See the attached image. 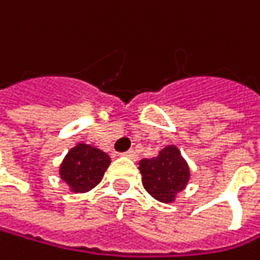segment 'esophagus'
<instances>
[{
    "instance_id": "obj_1",
    "label": "esophagus",
    "mask_w": 260,
    "mask_h": 260,
    "mask_svg": "<svg viewBox=\"0 0 260 260\" xmlns=\"http://www.w3.org/2000/svg\"><path fill=\"white\" fill-rule=\"evenodd\" d=\"M124 157H127V158H131V160H137V152L134 151V149H129L127 152H124L123 154Z\"/></svg>"
}]
</instances>
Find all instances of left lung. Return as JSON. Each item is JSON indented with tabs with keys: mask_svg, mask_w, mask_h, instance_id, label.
I'll use <instances>...</instances> for the list:
<instances>
[{
	"mask_svg": "<svg viewBox=\"0 0 260 260\" xmlns=\"http://www.w3.org/2000/svg\"><path fill=\"white\" fill-rule=\"evenodd\" d=\"M140 174L145 189L161 203H172L189 181V168L175 146L165 148L157 158L142 160Z\"/></svg>",
	"mask_w": 260,
	"mask_h": 260,
	"instance_id": "obj_1",
	"label": "left lung"
}]
</instances>
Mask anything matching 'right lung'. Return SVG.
I'll list each match as a JSON object with an SVG mask.
<instances>
[{
    "mask_svg": "<svg viewBox=\"0 0 260 260\" xmlns=\"http://www.w3.org/2000/svg\"><path fill=\"white\" fill-rule=\"evenodd\" d=\"M109 163L111 160L105 152L88 145H77L60 165V178L74 192H86L100 183Z\"/></svg>",
    "mask_w": 260,
    "mask_h": 260,
    "instance_id": "right-lung-1",
    "label": "right lung"
}]
</instances>
